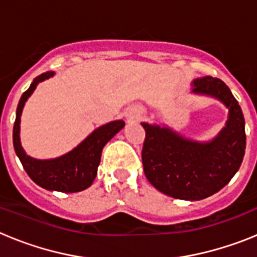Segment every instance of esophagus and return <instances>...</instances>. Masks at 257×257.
Wrapping results in <instances>:
<instances>
[{
	"label": "esophagus",
	"instance_id": "34e87169",
	"mask_svg": "<svg viewBox=\"0 0 257 257\" xmlns=\"http://www.w3.org/2000/svg\"><path fill=\"white\" fill-rule=\"evenodd\" d=\"M130 118L131 119H134V121H138V119L142 118V112H140L138 108H134L130 113Z\"/></svg>",
	"mask_w": 257,
	"mask_h": 257
}]
</instances>
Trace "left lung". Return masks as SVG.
Returning <instances> with one entry per match:
<instances>
[{
  "label": "left lung",
  "mask_w": 257,
  "mask_h": 257,
  "mask_svg": "<svg viewBox=\"0 0 257 257\" xmlns=\"http://www.w3.org/2000/svg\"><path fill=\"white\" fill-rule=\"evenodd\" d=\"M193 94L211 96L228 108L225 126L213 139H188L167 126L142 122V158L149 183L166 196L185 201L207 198L225 187L243 161L244 117L228 86L207 76L192 82Z\"/></svg>",
  "instance_id": "obj_1"
}]
</instances>
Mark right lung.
<instances>
[{
	"mask_svg": "<svg viewBox=\"0 0 257 257\" xmlns=\"http://www.w3.org/2000/svg\"><path fill=\"white\" fill-rule=\"evenodd\" d=\"M54 74L55 72H46L36 77L28 90L20 97L13 130L14 149L29 178L41 188L51 192H81L90 187L95 180L104 145L123 128L124 122L122 119H117L97 127L76 148L56 158L37 160L28 156L20 143V117L23 108L38 83L49 79Z\"/></svg>",
	"mask_w": 257,
	"mask_h": 257,
	"instance_id": "1",
	"label": "right lung"
}]
</instances>
